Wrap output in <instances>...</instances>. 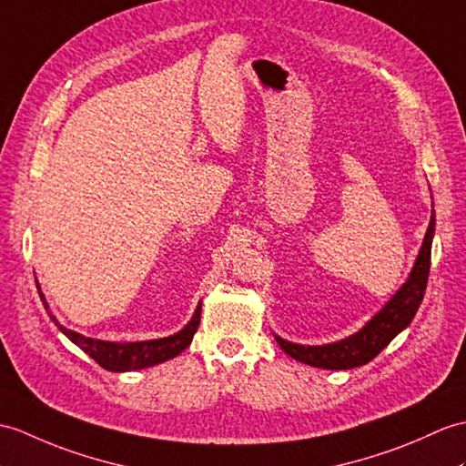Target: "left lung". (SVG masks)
<instances>
[{
    "label": "left lung",
    "instance_id": "obj_1",
    "mask_svg": "<svg viewBox=\"0 0 466 466\" xmlns=\"http://www.w3.org/2000/svg\"><path fill=\"white\" fill-rule=\"evenodd\" d=\"M432 234H435V218L431 216L429 230L425 234L423 248L417 256L413 272H410L405 286L387 301V306L363 329L348 339L329 345H313V348L311 345H298L276 338L279 348L294 360L311 367H319V370H351V367H360L375 360L391 343L395 335L413 321L420 301H423L431 268Z\"/></svg>",
    "mask_w": 466,
    "mask_h": 466
}]
</instances>
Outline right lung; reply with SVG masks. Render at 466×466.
Returning <instances> with one entry per match:
<instances>
[{
    "label": "right lung",
    "mask_w": 466,
    "mask_h": 466,
    "mask_svg": "<svg viewBox=\"0 0 466 466\" xmlns=\"http://www.w3.org/2000/svg\"><path fill=\"white\" fill-rule=\"evenodd\" d=\"M41 296V291H39ZM46 304V301H43ZM46 309L49 311L47 304ZM51 319L57 323V319L51 316ZM200 326V304L194 311L190 323L182 331L170 335L165 339H150V341H137V343H111V341H101V339H91L85 338V335L71 331L63 328L57 323V328L67 335V338L79 345V348L93 357V360L99 363L106 371H135V370H145V367H153L157 363H162L167 360L177 357L180 351H184L190 345L194 333H197Z\"/></svg>",
    "instance_id": "obj_1"
}]
</instances>
